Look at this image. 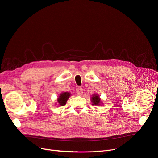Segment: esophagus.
Returning a JSON list of instances; mask_svg holds the SVG:
<instances>
[{
    "instance_id": "34e87169",
    "label": "esophagus",
    "mask_w": 158,
    "mask_h": 158,
    "mask_svg": "<svg viewBox=\"0 0 158 158\" xmlns=\"http://www.w3.org/2000/svg\"><path fill=\"white\" fill-rule=\"evenodd\" d=\"M76 90H77V94H78L79 95H82L83 89H82V88H81V87H80V86H77V88H76Z\"/></svg>"
}]
</instances>
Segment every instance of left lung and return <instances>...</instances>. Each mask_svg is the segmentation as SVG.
Segmentation results:
<instances>
[{"mask_svg": "<svg viewBox=\"0 0 158 158\" xmlns=\"http://www.w3.org/2000/svg\"><path fill=\"white\" fill-rule=\"evenodd\" d=\"M91 102H93V105H99L101 102V99L97 95H94V96L91 97Z\"/></svg>", "mask_w": 158, "mask_h": 158, "instance_id": "left-lung-1", "label": "left lung"}]
</instances>
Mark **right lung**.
<instances>
[{"label":"right lung","instance_id":"obj_1","mask_svg":"<svg viewBox=\"0 0 158 158\" xmlns=\"http://www.w3.org/2000/svg\"><path fill=\"white\" fill-rule=\"evenodd\" d=\"M70 95V94L68 93V92H64V93H62L60 95H59L57 99L59 104L61 106H64L65 104H66L67 101L68 100Z\"/></svg>","mask_w":158,"mask_h":158}]
</instances>
